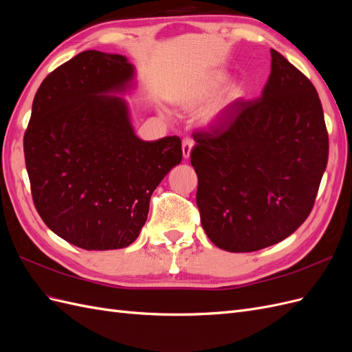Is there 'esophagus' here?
<instances>
[{
  "label": "esophagus",
  "instance_id": "obj_1",
  "mask_svg": "<svg viewBox=\"0 0 352 352\" xmlns=\"http://www.w3.org/2000/svg\"><path fill=\"white\" fill-rule=\"evenodd\" d=\"M192 146H194V141L190 140V138H185L182 141V153H184V158H189L190 157V151H192Z\"/></svg>",
  "mask_w": 352,
  "mask_h": 352
}]
</instances>
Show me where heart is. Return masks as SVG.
<instances>
[{"mask_svg": "<svg viewBox=\"0 0 352 352\" xmlns=\"http://www.w3.org/2000/svg\"><path fill=\"white\" fill-rule=\"evenodd\" d=\"M228 79L229 76L225 72H214L208 74V76H206L185 95L184 104L189 109H194L201 104L207 102L208 100L214 97L223 87H225ZM243 94H245V88L242 83L233 82L232 85H229L225 94H223L214 104L210 105V107L204 111V122L214 123L220 120L223 116H226L243 98Z\"/></svg>", "mask_w": 352, "mask_h": 352, "instance_id": "1", "label": "heart"}]
</instances>
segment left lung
<instances>
[{
	"label": "left lung",
	"mask_w": 352,
	"mask_h": 352,
	"mask_svg": "<svg viewBox=\"0 0 352 352\" xmlns=\"http://www.w3.org/2000/svg\"><path fill=\"white\" fill-rule=\"evenodd\" d=\"M261 98L194 133L201 225L216 247L252 252L287 238L314 206L329 136L313 83L280 52Z\"/></svg>",
	"instance_id": "1"
}]
</instances>
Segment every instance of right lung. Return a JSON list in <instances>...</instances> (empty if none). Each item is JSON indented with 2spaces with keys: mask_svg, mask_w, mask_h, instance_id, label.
<instances>
[{
  "mask_svg": "<svg viewBox=\"0 0 352 352\" xmlns=\"http://www.w3.org/2000/svg\"><path fill=\"white\" fill-rule=\"evenodd\" d=\"M124 56L83 51L41 83L23 148L32 198L45 225L88 251L126 248L140 236L154 189L182 162L177 136L142 141L129 105Z\"/></svg>",
  "mask_w": 352,
  "mask_h": 352,
  "instance_id": "obj_1",
  "label": "right lung"
}]
</instances>
